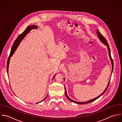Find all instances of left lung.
I'll return each mask as SVG.
<instances>
[{
    "label": "left lung",
    "instance_id": "1",
    "mask_svg": "<svg viewBox=\"0 0 122 122\" xmlns=\"http://www.w3.org/2000/svg\"><path fill=\"white\" fill-rule=\"evenodd\" d=\"M97 36H98V37L99 39H100V40L101 41H102V43H103V44H105V45H106V46H107V47H108V52H109V57H110V59H111V63H112V71H113V63L112 59V56H111V51H110V47H109V44H108V43L107 41H106V40L105 39V38H104V37L102 35V34L99 32V31L98 30H97ZM64 80H65V79H64ZM110 82V81H109V83H108V85H107V87L106 88V89H105V90L104 91V92H103L101 95H100L99 96H98L97 97H96V98H93V99H91V100H88V101H86V102H77V101H75L72 100L70 98H69V97H68V96L67 95L66 92V89H65V95H66V98H67L69 101H71V102H74V103H77V104H84L89 103H90V102H93V101H95V100H96L98 98H99L100 97H101L102 95H103L104 93H105V92L106 91V90H107V89H108V86H109V85Z\"/></svg>",
    "mask_w": 122,
    "mask_h": 122
}]
</instances>
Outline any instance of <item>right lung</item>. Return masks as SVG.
<instances>
[{
  "label": "right lung",
  "instance_id": "right-lung-1",
  "mask_svg": "<svg viewBox=\"0 0 122 122\" xmlns=\"http://www.w3.org/2000/svg\"><path fill=\"white\" fill-rule=\"evenodd\" d=\"M38 28V26H36V25H32L31 26H28V27H26V28L25 29V30L20 35H19L18 36V37L17 38V39H16V40L15 41L13 45H12V47L11 49V51H10V56H9V58H8V62H7V73L8 74V72H9V64H10V57L12 56L13 55V54L14 53V52L15 51L16 49L17 48V47H18V46H19V44L20 43V42H21V41L23 40V39L25 37V36L26 35L30 32V31L31 30V29H37ZM56 76V75H55ZM55 76H54V77H53V78L55 77ZM47 96H46V97L43 99L42 100V101H41V102H38V103H40L41 102H42V101L44 100L47 97Z\"/></svg>",
  "mask_w": 122,
  "mask_h": 122
}]
</instances>
